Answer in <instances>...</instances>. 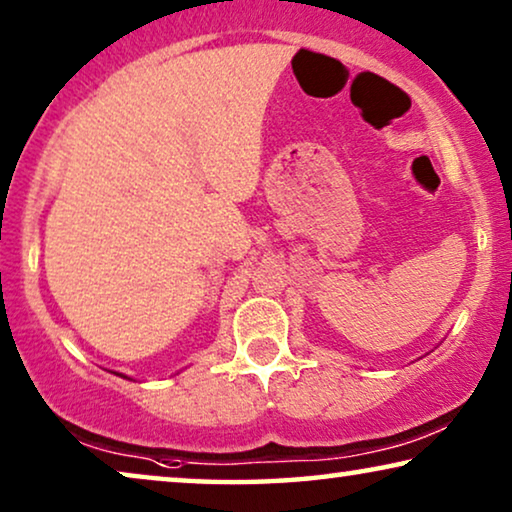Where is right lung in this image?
Segmentation results:
<instances>
[{
    "mask_svg": "<svg viewBox=\"0 0 512 512\" xmlns=\"http://www.w3.org/2000/svg\"><path fill=\"white\" fill-rule=\"evenodd\" d=\"M114 375H119V377H124V379H131V377H126V375H121V372H114ZM133 381V379H131Z\"/></svg>",
    "mask_w": 512,
    "mask_h": 512,
    "instance_id": "add662e5",
    "label": "right lung"
}]
</instances>
